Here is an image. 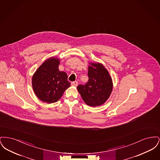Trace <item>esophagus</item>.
<instances>
[{
  "instance_id": "obj_1",
  "label": "esophagus",
  "mask_w": 160,
  "mask_h": 160,
  "mask_svg": "<svg viewBox=\"0 0 160 160\" xmlns=\"http://www.w3.org/2000/svg\"><path fill=\"white\" fill-rule=\"evenodd\" d=\"M77 84H78V82H77V81L73 82H72V83H71V85H72V86H77Z\"/></svg>"
}]
</instances>
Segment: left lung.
<instances>
[{
	"mask_svg": "<svg viewBox=\"0 0 160 160\" xmlns=\"http://www.w3.org/2000/svg\"><path fill=\"white\" fill-rule=\"evenodd\" d=\"M89 80L86 84H79L77 90L85 103L91 107L103 104L113 89L112 78L106 68L99 63H90Z\"/></svg>",
	"mask_w": 160,
	"mask_h": 160,
	"instance_id": "left-lung-1",
	"label": "left lung"
}]
</instances>
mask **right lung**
<instances>
[{
  "label": "right lung",
  "instance_id": "obj_1",
  "mask_svg": "<svg viewBox=\"0 0 160 160\" xmlns=\"http://www.w3.org/2000/svg\"><path fill=\"white\" fill-rule=\"evenodd\" d=\"M59 59L46 60L32 77V88L39 99L47 103L57 102L70 86L65 72L59 70Z\"/></svg>",
  "mask_w": 160,
  "mask_h": 160
}]
</instances>
